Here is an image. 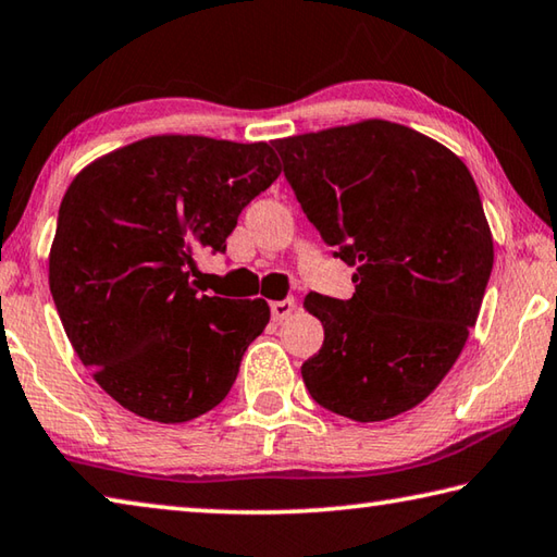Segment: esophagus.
Instances as JSON below:
<instances>
[{
	"label": "esophagus",
	"instance_id": "esophagus-1",
	"mask_svg": "<svg viewBox=\"0 0 557 557\" xmlns=\"http://www.w3.org/2000/svg\"><path fill=\"white\" fill-rule=\"evenodd\" d=\"M296 310V300L294 298H284V300H273L271 304V318L273 320H286L290 313Z\"/></svg>",
	"mask_w": 557,
	"mask_h": 557
}]
</instances>
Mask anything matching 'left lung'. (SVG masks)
Returning <instances> with one entry per match:
<instances>
[{
  "mask_svg": "<svg viewBox=\"0 0 557 557\" xmlns=\"http://www.w3.org/2000/svg\"><path fill=\"white\" fill-rule=\"evenodd\" d=\"M273 146L306 218L355 267L349 300L306 296L325 330L300 367L306 388L359 423L411 411L460 357L492 276L472 173L443 144L384 120Z\"/></svg>",
  "mask_w": 557,
  "mask_h": 557,
  "instance_id": "8db88e82",
  "label": "left lung"
}]
</instances>
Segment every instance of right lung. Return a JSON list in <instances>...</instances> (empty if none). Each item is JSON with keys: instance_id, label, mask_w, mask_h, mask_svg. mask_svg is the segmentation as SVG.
I'll return each mask as SVG.
<instances>
[{"instance_id": "1", "label": "right lung", "mask_w": 557, "mask_h": 557, "mask_svg": "<svg viewBox=\"0 0 557 557\" xmlns=\"http://www.w3.org/2000/svg\"><path fill=\"white\" fill-rule=\"evenodd\" d=\"M278 173L263 141L165 134L73 178L48 284L75 355L126 411L185 423L230 394L271 310L261 298L200 296L195 253L227 249L239 212Z\"/></svg>"}]
</instances>
